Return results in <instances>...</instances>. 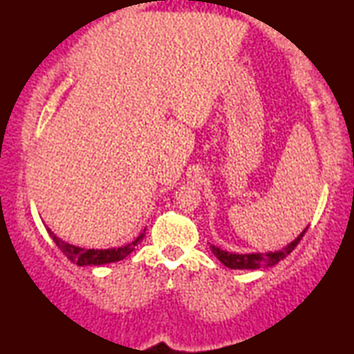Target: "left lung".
<instances>
[{
	"label": "left lung",
	"instance_id": "1",
	"mask_svg": "<svg viewBox=\"0 0 354 354\" xmlns=\"http://www.w3.org/2000/svg\"><path fill=\"white\" fill-rule=\"evenodd\" d=\"M308 227L304 229L301 234H299L297 239H295L292 243H288L285 248L279 251H270V253H250V254H239V253H229V251H224L217 246L211 245L209 248L217 259L221 261L222 264L227 266L229 269H259V268H269V266H275L279 261L292 253V251L297 248L299 240L303 239V235L306 234Z\"/></svg>",
	"mask_w": 354,
	"mask_h": 354
}]
</instances>
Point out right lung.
I'll return each instance as SVG.
<instances>
[{"label": "right lung", "instance_id": "1", "mask_svg": "<svg viewBox=\"0 0 354 354\" xmlns=\"http://www.w3.org/2000/svg\"><path fill=\"white\" fill-rule=\"evenodd\" d=\"M48 234L55 241L57 248H59L67 259H71L72 263L77 266H101L108 263H115V261L124 259L125 256H129L135 250L140 241L145 239V229L142 234H140L137 239H135L132 243H127L125 246H119V248H108V250H86L80 248V246L66 243L64 240H61L59 236H56L55 232L50 230V227H46Z\"/></svg>", "mask_w": 354, "mask_h": 354}]
</instances>
